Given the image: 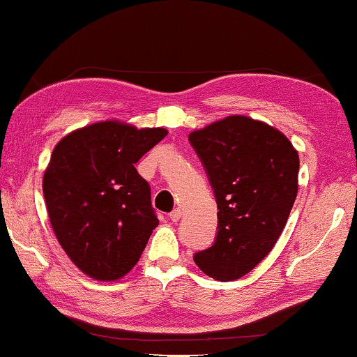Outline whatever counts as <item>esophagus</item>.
Here are the masks:
<instances>
[{"label":"esophagus","instance_id":"obj_1","mask_svg":"<svg viewBox=\"0 0 357 357\" xmlns=\"http://www.w3.org/2000/svg\"><path fill=\"white\" fill-rule=\"evenodd\" d=\"M181 216H183V211H181L179 208H176V209H173L172 213H169V219L173 220V222H178V220L181 219Z\"/></svg>","mask_w":357,"mask_h":357}]
</instances>
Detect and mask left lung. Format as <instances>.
<instances>
[{
    "label": "left lung",
    "instance_id": "obj_1",
    "mask_svg": "<svg viewBox=\"0 0 357 357\" xmlns=\"http://www.w3.org/2000/svg\"><path fill=\"white\" fill-rule=\"evenodd\" d=\"M218 203V235L194 260L203 273L234 281L273 250L298 190V154L280 130L229 116L189 135Z\"/></svg>",
    "mask_w": 357,
    "mask_h": 357
}]
</instances>
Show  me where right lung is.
<instances>
[{"label":"right lung","instance_id":"add662e5","mask_svg":"<svg viewBox=\"0 0 357 357\" xmlns=\"http://www.w3.org/2000/svg\"><path fill=\"white\" fill-rule=\"evenodd\" d=\"M167 135L160 127L105 121L68 133L54 148L43 178L50 225L90 278L126 276L158 225L151 188L135 163Z\"/></svg>","mask_w":357,"mask_h":357}]
</instances>
